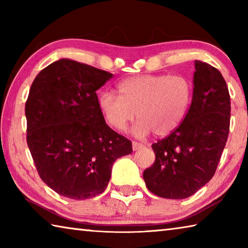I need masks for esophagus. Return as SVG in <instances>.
I'll return each mask as SVG.
<instances>
[{
  "instance_id": "obj_1",
  "label": "esophagus",
  "mask_w": 248,
  "mask_h": 248,
  "mask_svg": "<svg viewBox=\"0 0 248 248\" xmlns=\"http://www.w3.org/2000/svg\"><path fill=\"white\" fill-rule=\"evenodd\" d=\"M142 145L141 143H138V142H132V150L133 151H138L139 149H141L142 148Z\"/></svg>"
}]
</instances>
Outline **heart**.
<instances>
[{"mask_svg": "<svg viewBox=\"0 0 248 248\" xmlns=\"http://www.w3.org/2000/svg\"><path fill=\"white\" fill-rule=\"evenodd\" d=\"M119 95L104 91L98 106L109 125L119 131L139 118L131 132L144 138L151 132L167 136L179 127L191 99V85L183 75H138L118 84Z\"/></svg>", "mask_w": 248, "mask_h": 248, "instance_id": "b5f03b06", "label": "heart"}]
</instances>
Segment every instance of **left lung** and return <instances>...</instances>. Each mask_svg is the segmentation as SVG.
I'll return each instance as SVG.
<instances>
[{
    "label": "left lung",
    "instance_id": "obj_1",
    "mask_svg": "<svg viewBox=\"0 0 248 248\" xmlns=\"http://www.w3.org/2000/svg\"><path fill=\"white\" fill-rule=\"evenodd\" d=\"M195 70L189 110L177 129L152 144L155 162L143 173L148 189L162 198H188L203 187L228 141L231 102L225 79L202 61H195Z\"/></svg>",
    "mask_w": 248,
    "mask_h": 248
}]
</instances>
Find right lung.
<instances>
[{
  "mask_svg": "<svg viewBox=\"0 0 248 248\" xmlns=\"http://www.w3.org/2000/svg\"><path fill=\"white\" fill-rule=\"evenodd\" d=\"M111 73L60 59L41 70L25 106L27 144L40 178L57 194L83 200L106 189L131 141L106 124L96 91Z\"/></svg>",
  "mask_w": 248,
  "mask_h": 248,
  "instance_id": "right-lung-1",
  "label": "right lung"
}]
</instances>
